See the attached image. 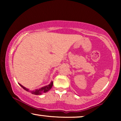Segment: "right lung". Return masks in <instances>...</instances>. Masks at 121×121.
Listing matches in <instances>:
<instances>
[{
	"label": "right lung",
	"instance_id": "right-lung-1",
	"mask_svg": "<svg viewBox=\"0 0 121 121\" xmlns=\"http://www.w3.org/2000/svg\"><path fill=\"white\" fill-rule=\"evenodd\" d=\"M53 84V82H51L49 84V85H46V86H43V87H41V88H40V89H37V90H35L34 91L29 90V89H28L27 88H26V87H25L24 86H23L22 85H21L20 84H19V85H20L23 89H25L26 91H27L30 92L32 94H35V95H41V94L45 93V92H47V91H48L50 90L51 88H52Z\"/></svg>",
	"mask_w": 121,
	"mask_h": 121
}]
</instances>
